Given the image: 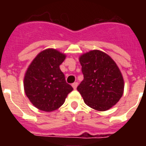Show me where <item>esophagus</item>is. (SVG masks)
I'll use <instances>...</instances> for the list:
<instances>
[{"label": "esophagus", "mask_w": 146, "mask_h": 146, "mask_svg": "<svg viewBox=\"0 0 146 146\" xmlns=\"http://www.w3.org/2000/svg\"><path fill=\"white\" fill-rule=\"evenodd\" d=\"M77 85H78V83H77V82L73 83V84H72L73 89H76V88H77Z\"/></svg>", "instance_id": "esophagus-1"}]
</instances>
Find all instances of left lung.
Wrapping results in <instances>:
<instances>
[{
    "mask_svg": "<svg viewBox=\"0 0 146 146\" xmlns=\"http://www.w3.org/2000/svg\"><path fill=\"white\" fill-rule=\"evenodd\" d=\"M84 80L77 91L87 106L98 111H106L119 102L123 94L124 82L119 67L109 54L92 50L81 54Z\"/></svg>",
    "mask_w": 146,
    "mask_h": 146,
    "instance_id": "8db88e82",
    "label": "left lung"
}]
</instances>
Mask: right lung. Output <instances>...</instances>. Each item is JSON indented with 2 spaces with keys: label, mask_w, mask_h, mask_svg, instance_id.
<instances>
[{
  "label": "right lung",
  "mask_w": 146,
  "mask_h": 146,
  "mask_svg": "<svg viewBox=\"0 0 146 146\" xmlns=\"http://www.w3.org/2000/svg\"><path fill=\"white\" fill-rule=\"evenodd\" d=\"M66 54L54 48L40 51L28 67L24 76V91L30 102L38 110H58L72 92L59 66Z\"/></svg>",
  "instance_id": "obj_1"
}]
</instances>
